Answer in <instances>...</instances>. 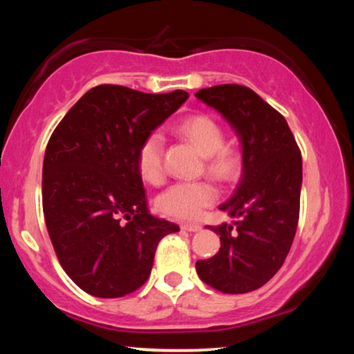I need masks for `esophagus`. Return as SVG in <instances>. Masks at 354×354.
Returning a JSON list of instances; mask_svg holds the SVG:
<instances>
[{"mask_svg": "<svg viewBox=\"0 0 354 354\" xmlns=\"http://www.w3.org/2000/svg\"><path fill=\"white\" fill-rule=\"evenodd\" d=\"M181 227L185 231H189V232H196V231L201 230V226L196 225V223H184V225H181Z\"/></svg>", "mask_w": 354, "mask_h": 354, "instance_id": "34e87169", "label": "esophagus"}]
</instances>
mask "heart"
I'll return each instance as SVG.
<instances>
[{
	"mask_svg": "<svg viewBox=\"0 0 354 354\" xmlns=\"http://www.w3.org/2000/svg\"><path fill=\"white\" fill-rule=\"evenodd\" d=\"M176 131L205 156L206 171L217 181L234 183L242 175L243 154L239 148L226 145L225 129L214 117L195 113L179 122ZM137 167L147 183L158 185L164 181L165 145L164 137L156 131L149 133L137 149ZM217 200L218 190L209 179L179 181L160 194L158 207L170 217L196 220Z\"/></svg>",
	"mask_w": 354,
	"mask_h": 354,
	"instance_id": "b5f03b06",
	"label": "heart"
}]
</instances>
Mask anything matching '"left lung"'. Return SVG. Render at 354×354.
Segmentation results:
<instances>
[{"label":"left lung","instance_id":"8db88e82","mask_svg":"<svg viewBox=\"0 0 354 354\" xmlns=\"http://www.w3.org/2000/svg\"><path fill=\"white\" fill-rule=\"evenodd\" d=\"M195 97L217 109L242 143L243 173L220 209L236 226H211L218 253L196 262L203 283L223 293H247L268 283L283 266L299 217L301 151L286 118L239 84L201 88Z\"/></svg>","mask_w":354,"mask_h":354}]
</instances>
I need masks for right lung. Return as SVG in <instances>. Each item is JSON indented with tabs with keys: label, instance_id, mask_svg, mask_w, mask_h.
Masks as SVG:
<instances>
[{
	"label": "right lung",
	"instance_id": "right-lung-1",
	"mask_svg": "<svg viewBox=\"0 0 354 354\" xmlns=\"http://www.w3.org/2000/svg\"><path fill=\"white\" fill-rule=\"evenodd\" d=\"M187 98L184 91L101 84L53 131L41 173L45 223L62 268L84 292H136L149 278L160 239L179 231L149 214L137 149Z\"/></svg>",
	"mask_w": 354,
	"mask_h": 354
}]
</instances>
